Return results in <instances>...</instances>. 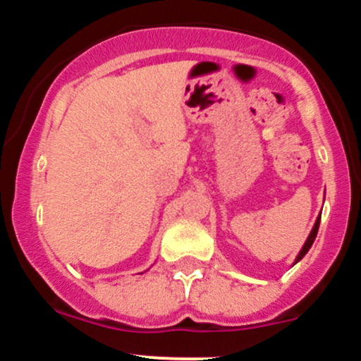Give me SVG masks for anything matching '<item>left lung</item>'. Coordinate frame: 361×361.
<instances>
[{
  "mask_svg": "<svg viewBox=\"0 0 361 361\" xmlns=\"http://www.w3.org/2000/svg\"><path fill=\"white\" fill-rule=\"evenodd\" d=\"M319 224H321V215H319V217L316 219V224H314L312 231H310V234H309L307 241L304 243V246H302L300 252H299V255H297V258H295V261H293V264H295V263H299V261H300L302 258H304L305 255H307V251L310 250V246H312L314 239H316V235H317V231H319Z\"/></svg>",
  "mask_w": 361,
  "mask_h": 361,
  "instance_id": "1",
  "label": "left lung"
}]
</instances>
